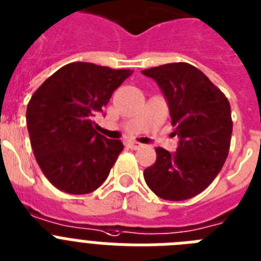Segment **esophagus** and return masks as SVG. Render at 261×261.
<instances>
[{
    "instance_id": "obj_1",
    "label": "esophagus",
    "mask_w": 261,
    "mask_h": 261,
    "mask_svg": "<svg viewBox=\"0 0 261 261\" xmlns=\"http://www.w3.org/2000/svg\"><path fill=\"white\" fill-rule=\"evenodd\" d=\"M126 147L130 148V150H139L142 147L141 143H137V142H133V141H128L126 142Z\"/></svg>"
}]
</instances>
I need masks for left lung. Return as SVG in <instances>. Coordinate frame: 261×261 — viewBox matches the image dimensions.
<instances>
[{
	"label": "left lung",
	"mask_w": 261,
	"mask_h": 261,
	"mask_svg": "<svg viewBox=\"0 0 261 261\" xmlns=\"http://www.w3.org/2000/svg\"><path fill=\"white\" fill-rule=\"evenodd\" d=\"M152 78L167 102L176 152L155 148L156 161L144 170L150 190L164 200H186L200 194L220 172L228 156L231 106L224 94L186 62L142 70Z\"/></svg>",
	"instance_id": "left-lung-1"
}]
</instances>
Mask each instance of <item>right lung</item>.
I'll use <instances>...</instances> for the list:
<instances>
[{
	"label": "right lung",
	"instance_id": "right-lung-1",
	"mask_svg": "<svg viewBox=\"0 0 261 261\" xmlns=\"http://www.w3.org/2000/svg\"><path fill=\"white\" fill-rule=\"evenodd\" d=\"M131 74L128 69L73 62L33 94L26 110L30 143L38 166L58 190L90 194L107 179L123 144L97 133L93 117Z\"/></svg>",
	"mask_w": 261,
	"mask_h": 261
}]
</instances>
